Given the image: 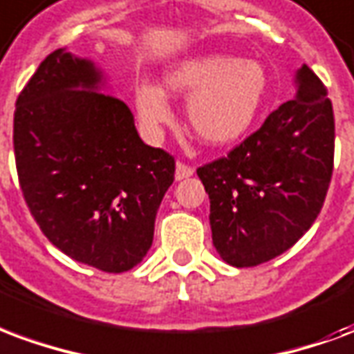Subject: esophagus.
I'll return each instance as SVG.
<instances>
[{"label":"esophagus","mask_w":354,"mask_h":354,"mask_svg":"<svg viewBox=\"0 0 354 354\" xmlns=\"http://www.w3.org/2000/svg\"><path fill=\"white\" fill-rule=\"evenodd\" d=\"M191 176H193V169H191V167H187V165H184V163L176 165V170H174V178H176V182H180V180H185V178H191Z\"/></svg>","instance_id":"34e87169"}]
</instances>
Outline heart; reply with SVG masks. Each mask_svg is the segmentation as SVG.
Segmentation results:
<instances>
[{
    "instance_id": "obj_1",
    "label": "heart",
    "mask_w": 354,
    "mask_h": 354,
    "mask_svg": "<svg viewBox=\"0 0 354 354\" xmlns=\"http://www.w3.org/2000/svg\"><path fill=\"white\" fill-rule=\"evenodd\" d=\"M268 90L263 65L225 54L187 57L165 73L163 90L138 82L135 104L140 122L150 131L169 124V99L189 97L185 120L193 135L206 146L225 148L245 137L255 124Z\"/></svg>"
}]
</instances>
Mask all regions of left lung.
Returning a JSON list of instances; mask_svg holds the SVG:
<instances>
[{
    "label": "left lung",
    "instance_id": "1",
    "mask_svg": "<svg viewBox=\"0 0 354 354\" xmlns=\"http://www.w3.org/2000/svg\"><path fill=\"white\" fill-rule=\"evenodd\" d=\"M297 97L223 159L197 169L210 198L212 242L225 263L250 268L281 255L323 208L334 165L326 88L302 65Z\"/></svg>",
    "mask_w": 354,
    "mask_h": 354
}]
</instances>
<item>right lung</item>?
Masks as SVG:
<instances>
[{
	"instance_id": "1",
	"label": "right lung",
	"mask_w": 354,
	"mask_h": 354,
	"mask_svg": "<svg viewBox=\"0 0 354 354\" xmlns=\"http://www.w3.org/2000/svg\"><path fill=\"white\" fill-rule=\"evenodd\" d=\"M88 57L52 52L18 95L15 157L31 216L57 250L97 270H131L151 248L174 159L142 142Z\"/></svg>"
}]
</instances>
